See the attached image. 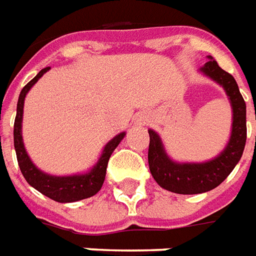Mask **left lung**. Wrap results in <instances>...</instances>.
Listing matches in <instances>:
<instances>
[{
  "mask_svg": "<svg viewBox=\"0 0 256 256\" xmlns=\"http://www.w3.org/2000/svg\"><path fill=\"white\" fill-rule=\"evenodd\" d=\"M202 71L215 82L222 84V88L226 90L233 110L232 136L224 152H220V155L212 160L206 163H176L166 155L159 136L154 130H148V163L150 174L162 188L178 194L208 192L224 182L242 159L247 140L246 101L234 78L222 70L215 60L207 62L204 67H202Z\"/></svg>",
  "mask_w": 256,
  "mask_h": 256,
  "instance_id": "obj_1",
  "label": "left lung"
}]
</instances>
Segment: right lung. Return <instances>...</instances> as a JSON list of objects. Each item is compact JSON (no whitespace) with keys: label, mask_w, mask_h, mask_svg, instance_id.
<instances>
[{"label":"right lung","mask_w":256,"mask_h":256,"mask_svg":"<svg viewBox=\"0 0 256 256\" xmlns=\"http://www.w3.org/2000/svg\"><path fill=\"white\" fill-rule=\"evenodd\" d=\"M48 70L49 67L42 68L41 71L36 74V76L31 79L20 92L14 124V150H16V158H18L20 172L26 178V181L30 184L32 188H36L38 192H41L42 194H45L58 203H72V202H78L82 198H92L93 194L100 190L104 184V180H106L108 160H110L114 150L123 140L124 133L118 134L116 137H114L106 145L97 164L86 174L70 176V177H56V176H49V174H45L41 170H38L34 166V163L30 160V158L24 150V144H23V138H22V119H23V106H24L26 94L32 88V84H36Z\"/></svg>","instance_id":"1"}]
</instances>
